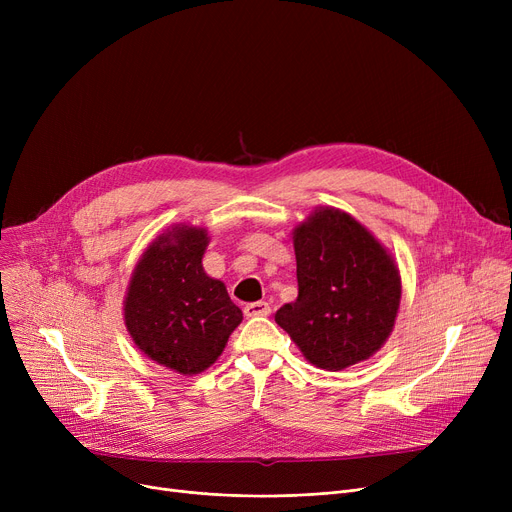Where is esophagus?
Wrapping results in <instances>:
<instances>
[{
  "label": "esophagus",
  "mask_w": 512,
  "mask_h": 512,
  "mask_svg": "<svg viewBox=\"0 0 512 512\" xmlns=\"http://www.w3.org/2000/svg\"><path fill=\"white\" fill-rule=\"evenodd\" d=\"M270 311H272V307L267 305L265 301H257V303H249V305H245V315L247 317H263V315H270Z\"/></svg>",
  "instance_id": "obj_1"
}]
</instances>
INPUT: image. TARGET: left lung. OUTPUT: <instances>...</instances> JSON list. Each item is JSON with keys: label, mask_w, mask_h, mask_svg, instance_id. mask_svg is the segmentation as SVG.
Here are the masks:
<instances>
[{"label": "left lung", "mask_w": 512, "mask_h": 512, "mask_svg": "<svg viewBox=\"0 0 512 512\" xmlns=\"http://www.w3.org/2000/svg\"><path fill=\"white\" fill-rule=\"evenodd\" d=\"M299 297L276 324L319 369L340 371L375 355L392 334L400 274L392 255L353 215L317 207L292 232Z\"/></svg>", "instance_id": "8db88e82"}]
</instances>
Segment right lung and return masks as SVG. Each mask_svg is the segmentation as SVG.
I'll return each mask as SVG.
<instances>
[{"label":"right lung","instance_id":"right-lung-1","mask_svg":"<svg viewBox=\"0 0 512 512\" xmlns=\"http://www.w3.org/2000/svg\"><path fill=\"white\" fill-rule=\"evenodd\" d=\"M205 228L178 224L159 234L134 267L124 324L139 351L180 375L211 367L242 321L224 282L203 270Z\"/></svg>","mask_w":512,"mask_h":512}]
</instances>
